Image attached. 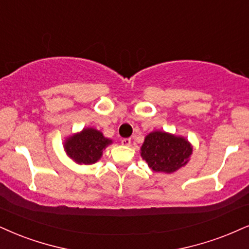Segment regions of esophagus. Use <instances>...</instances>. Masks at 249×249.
Segmentation results:
<instances>
[{
	"instance_id": "1",
	"label": "esophagus",
	"mask_w": 249,
	"mask_h": 249,
	"mask_svg": "<svg viewBox=\"0 0 249 249\" xmlns=\"http://www.w3.org/2000/svg\"><path fill=\"white\" fill-rule=\"evenodd\" d=\"M121 144H122V145L129 146L130 144H131V140L130 139H122L121 140Z\"/></svg>"
}]
</instances>
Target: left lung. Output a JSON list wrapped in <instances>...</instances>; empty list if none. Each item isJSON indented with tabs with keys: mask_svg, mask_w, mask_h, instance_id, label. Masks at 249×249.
<instances>
[{
	"mask_svg": "<svg viewBox=\"0 0 249 249\" xmlns=\"http://www.w3.org/2000/svg\"><path fill=\"white\" fill-rule=\"evenodd\" d=\"M140 153L152 171L170 174L186 166L193 145L183 136L155 130L145 136Z\"/></svg>",
	"mask_w": 249,
	"mask_h": 249,
	"instance_id": "1",
	"label": "left lung"
}]
</instances>
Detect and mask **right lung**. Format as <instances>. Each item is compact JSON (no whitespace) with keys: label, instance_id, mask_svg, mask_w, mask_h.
I'll use <instances>...</instances> for the list:
<instances>
[{"label":"right lung","instance_id":"1","mask_svg":"<svg viewBox=\"0 0 249 249\" xmlns=\"http://www.w3.org/2000/svg\"><path fill=\"white\" fill-rule=\"evenodd\" d=\"M113 141L104 136L96 128H83L78 133L70 135L63 142L66 155L78 165H92L97 162Z\"/></svg>","mask_w":249,"mask_h":249}]
</instances>
